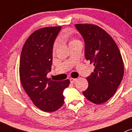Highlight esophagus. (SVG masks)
Returning <instances> with one entry per match:
<instances>
[{
	"mask_svg": "<svg viewBox=\"0 0 132 132\" xmlns=\"http://www.w3.org/2000/svg\"><path fill=\"white\" fill-rule=\"evenodd\" d=\"M77 81V79L76 78H70V81L71 83H74V82H75L76 81Z\"/></svg>",
	"mask_w": 132,
	"mask_h": 132,
	"instance_id": "esophagus-1",
	"label": "esophagus"
}]
</instances>
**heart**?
<instances>
[{
	"label": "heart",
	"instance_id": "heart-1",
	"mask_svg": "<svg viewBox=\"0 0 132 132\" xmlns=\"http://www.w3.org/2000/svg\"><path fill=\"white\" fill-rule=\"evenodd\" d=\"M76 41H77V40H76V39H70V41H69V45H70V44H71L72 43H75V42H76ZM57 47H58V44H57V43H56L55 44H54V46H53V50H54V51H55V50H56Z\"/></svg>",
	"mask_w": 132,
	"mask_h": 132
}]
</instances>
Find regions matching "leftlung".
<instances>
[{"label":"left lung","instance_id":"left-lung-1","mask_svg":"<svg viewBox=\"0 0 132 132\" xmlns=\"http://www.w3.org/2000/svg\"><path fill=\"white\" fill-rule=\"evenodd\" d=\"M85 40V55L95 69L82 92L89 101L101 104L116 93L123 79L124 64L118 46L104 30L92 24H76Z\"/></svg>","mask_w":132,"mask_h":132}]
</instances>
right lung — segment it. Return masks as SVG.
<instances>
[{
	"label": "right lung",
	"instance_id": "1",
	"mask_svg": "<svg viewBox=\"0 0 132 132\" xmlns=\"http://www.w3.org/2000/svg\"><path fill=\"white\" fill-rule=\"evenodd\" d=\"M61 27L40 28L32 34L24 44L20 62V77L24 90L36 106L44 112H53L64 103L63 92L69 79H48L53 62L54 42Z\"/></svg>",
	"mask_w": 132,
	"mask_h": 132
}]
</instances>
